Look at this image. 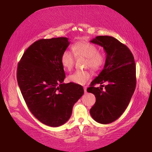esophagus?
<instances>
[{"mask_svg": "<svg viewBox=\"0 0 152 152\" xmlns=\"http://www.w3.org/2000/svg\"><path fill=\"white\" fill-rule=\"evenodd\" d=\"M84 90L85 93H87V87H84Z\"/></svg>", "mask_w": 152, "mask_h": 152, "instance_id": "1", "label": "esophagus"}]
</instances>
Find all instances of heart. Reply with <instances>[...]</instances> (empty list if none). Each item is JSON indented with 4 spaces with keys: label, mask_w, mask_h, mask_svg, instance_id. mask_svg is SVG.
I'll list each match as a JSON object with an SVG mask.
<instances>
[{
    "label": "heart",
    "mask_w": 152,
    "mask_h": 152,
    "mask_svg": "<svg viewBox=\"0 0 152 152\" xmlns=\"http://www.w3.org/2000/svg\"><path fill=\"white\" fill-rule=\"evenodd\" d=\"M72 52L75 57L86 58L85 66L90 67L96 70L102 67L104 63L103 54L98 52L94 45L87 42H78L72 47ZM69 50H65L61 56L63 67L67 71H70L74 65L75 57ZM91 73L89 71H76L68 77V80L77 84L84 85L89 80Z\"/></svg>",
    "instance_id": "obj_1"
}]
</instances>
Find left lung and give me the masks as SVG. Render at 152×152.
<instances>
[{
    "mask_svg": "<svg viewBox=\"0 0 152 152\" xmlns=\"http://www.w3.org/2000/svg\"><path fill=\"white\" fill-rule=\"evenodd\" d=\"M90 42L103 47L107 54L103 69L87 89L96 97L90 114L95 121L107 124L120 117L130 102L136 84L135 61L129 49L113 37L97 36ZM104 82V89L94 87Z\"/></svg>",
    "mask_w": 152,
    "mask_h": 152,
    "instance_id": "8db88e82",
    "label": "left lung"
}]
</instances>
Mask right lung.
<instances>
[{"instance_id": "1", "label": "right lung", "mask_w": 152, "mask_h": 152, "mask_svg": "<svg viewBox=\"0 0 152 152\" xmlns=\"http://www.w3.org/2000/svg\"><path fill=\"white\" fill-rule=\"evenodd\" d=\"M69 44L66 37L39 40L25 50L18 65V84L27 106L40 122L50 127L66 123L84 94L82 86L63 83L61 56Z\"/></svg>"}]
</instances>
